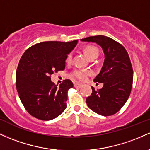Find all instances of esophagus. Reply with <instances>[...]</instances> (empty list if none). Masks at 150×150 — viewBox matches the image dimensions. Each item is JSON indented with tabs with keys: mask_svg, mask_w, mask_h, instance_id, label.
Instances as JSON below:
<instances>
[{
	"mask_svg": "<svg viewBox=\"0 0 150 150\" xmlns=\"http://www.w3.org/2000/svg\"><path fill=\"white\" fill-rule=\"evenodd\" d=\"M74 86H75V88H81V87L83 86V85L79 83H74Z\"/></svg>",
	"mask_w": 150,
	"mask_h": 150,
	"instance_id": "34e87169",
	"label": "esophagus"
}]
</instances>
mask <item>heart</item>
Wrapping results in <instances>:
<instances>
[{
	"instance_id": "1",
	"label": "heart",
	"mask_w": 150,
	"mask_h": 150,
	"mask_svg": "<svg viewBox=\"0 0 150 150\" xmlns=\"http://www.w3.org/2000/svg\"><path fill=\"white\" fill-rule=\"evenodd\" d=\"M85 55L88 57L89 59L92 58L94 57H98L99 55V50L98 47L95 46H88L84 50ZM72 53H70L67 55L66 58V62L70 63L72 61ZM90 74V72L88 70H75L73 72L70 74V76L72 79L75 80H79V81H84L88 78V76Z\"/></svg>"
}]
</instances>
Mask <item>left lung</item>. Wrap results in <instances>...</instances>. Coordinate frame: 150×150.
<instances>
[{"label":"left lung","mask_w":150,"mask_h":150,"mask_svg":"<svg viewBox=\"0 0 150 150\" xmlns=\"http://www.w3.org/2000/svg\"><path fill=\"white\" fill-rule=\"evenodd\" d=\"M95 42L103 49L105 60L95 83H103L98 90L92 88V94L87 98L90 109L103 116L117 112L125 104L131 93L133 70L127 52L117 41L105 35H95L80 40Z\"/></svg>","instance_id":"1"}]
</instances>
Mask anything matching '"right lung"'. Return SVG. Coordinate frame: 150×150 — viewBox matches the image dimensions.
<instances>
[{"label":"right lung","instance_id":"obj_1","mask_svg":"<svg viewBox=\"0 0 150 150\" xmlns=\"http://www.w3.org/2000/svg\"><path fill=\"white\" fill-rule=\"evenodd\" d=\"M78 41L41 42L29 47L21 57L16 72V88L25 108L34 117L50 120L66 108L67 90L73 84L65 80L57 87L50 75L65 69L67 55Z\"/></svg>","mask_w":150,"mask_h":150}]
</instances>
